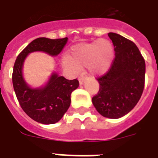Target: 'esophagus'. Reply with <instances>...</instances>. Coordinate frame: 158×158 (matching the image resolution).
<instances>
[{"label": "esophagus", "instance_id": "34e87169", "mask_svg": "<svg viewBox=\"0 0 158 158\" xmlns=\"http://www.w3.org/2000/svg\"><path fill=\"white\" fill-rule=\"evenodd\" d=\"M78 81H79V84L80 85H83L84 82H85V77H79L78 78Z\"/></svg>", "mask_w": 158, "mask_h": 158}]
</instances>
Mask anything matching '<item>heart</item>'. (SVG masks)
Listing matches in <instances>:
<instances>
[{"mask_svg": "<svg viewBox=\"0 0 158 158\" xmlns=\"http://www.w3.org/2000/svg\"><path fill=\"white\" fill-rule=\"evenodd\" d=\"M114 48L111 41L100 39L72 47L68 56L62 59V66L74 72L86 66L92 74L101 76L108 72L114 60Z\"/></svg>", "mask_w": 158, "mask_h": 158, "instance_id": "b5f03b06", "label": "heart"}]
</instances>
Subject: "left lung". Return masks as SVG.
Instances as JSON below:
<instances>
[{"label": "left lung", "instance_id": "1", "mask_svg": "<svg viewBox=\"0 0 158 158\" xmlns=\"http://www.w3.org/2000/svg\"><path fill=\"white\" fill-rule=\"evenodd\" d=\"M115 59L106 75L98 78L99 92L92 103L102 117L118 119L137 105L144 88L146 65L139 49L132 41L117 33H108Z\"/></svg>", "mask_w": 158, "mask_h": 158}]
</instances>
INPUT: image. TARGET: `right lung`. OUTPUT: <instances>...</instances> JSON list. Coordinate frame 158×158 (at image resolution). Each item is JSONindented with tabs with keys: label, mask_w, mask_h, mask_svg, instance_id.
Returning a JSON list of instances; mask_svg holds the SVG:
<instances>
[{
	"label": "right lung",
	"mask_w": 158,
	"mask_h": 158,
	"mask_svg": "<svg viewBox=\"0 0 158 158\" xmlns=\"http://www.w3.org/2000/svg\"><path fill=\"white\" fill-rule=\"evenodd\" d=\"M68 38L40 37L32 41L19 54L14 65L12 83L20 105L31 119L41 124H54L62 118L71 105V94L79 86L77 79L67 80L53 72L46 83L33 87L23 76V66L27 56L42 52L51 56H58Z\"/></svg>",
	"instance_id": "obj_1"
}]
</instances>
